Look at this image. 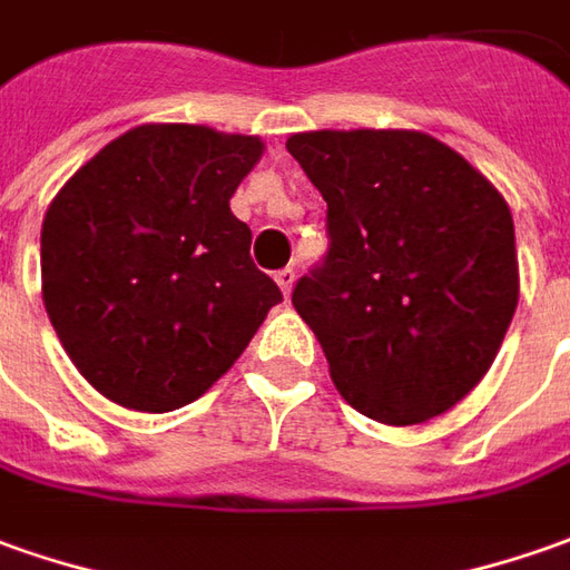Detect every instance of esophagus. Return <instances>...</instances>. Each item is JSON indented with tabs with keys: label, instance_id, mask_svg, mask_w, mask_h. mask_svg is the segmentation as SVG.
I'll return each instance as SVG.
<instances>
[{
	"label": "esophagus",
	"instance_id": "esophagus-1",
	"mask_svg": "<svg viewBox=\"0 0 570 570\" xmlns=\"http://www.w3.org/2000/svg\"><path fill=\"white\" fill-rule=\"evenodd\" d=\"M274 281L284 289V296H289V293H293V284H296V268H281L274 274Z\"/></svg>",
	"mask_w": 570,
	"mask_h": 570
}]
</instances>
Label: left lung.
I'll list each match as a JSON object with an SVG mask.
<instances>
[{
  "label": "left lung",
  "mask_w": 570,
  "mask_h": 570,
  "mask_svg": "<svg viewBox=\"0 0 570 570\" xmlns=\"http://www.w3.org/2000/svg\"><path fill=\"white\" fill-rule=\"evenodd\" d=\"M286 149L327 203L331 249L293 289L334 386L381 424H424L490 371L518 308L512 212L417 130H308Z\"/></svg>",
  "instance_id": "1"
}]
</instances>
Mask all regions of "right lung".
Returning <instances> with one entry per match:
<instances>
[{"instance_id":"right-lung-1","label":"right lung","mask_w":570,"mask_h":570,"mask_svg":"<svg viewBox=\"0 0 570 570\" xmlns=\"http://www.w3.org/2000/svg\"><path fill=\"white\" fill-rule=\"evenodd\" d=\"M265 142L203 124L111 139L49 203L42 302L77 371L134 412H174L227 374L284 299L230 196Z\"/></svg>"}]
</instances>
